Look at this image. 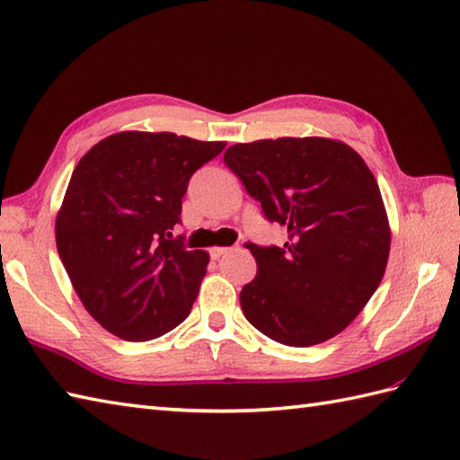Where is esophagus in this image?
Returning a JSON list of instances; mask_svg holds the SVG:
<instances>
[{
  "label": "esophagus",
  "instance_id": "1",
  "mask_svg": "<svg viewBox=\"0 0 460 460\" xmlns=\"http://www.w3.org/2000/svg\"><path fill=\"white\" fill-rule=\"evenodd\" d=\"M227 251H231L229 247H213L211 249V257L213 259H219V257H223V255H227Z\"/></svg>",
  "mask_w": 460,
  "mask_h": 460
}]
</instances>
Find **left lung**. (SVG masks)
I'll return each mask as SVG.
<instances>
[{
  "mask_svg": "<svg viewBox=\"0 0 460 460\" xmlns=\"http://www.w3.org/2000/svg\"><path fill=\"white\" fill-rule=\"evenodd\" d=\"M223 160L288 231L282 247L247 243L257 277L241 290L243 314L285 346L334 338L387 267L392 229L374 173L348 144L318 136L235 144Z\"/></svg>",
  "mask_w": 460,
  "mask_h": 460,
  "instance_id": "obj_1",
  "label": "left lung"
}]
</instances>
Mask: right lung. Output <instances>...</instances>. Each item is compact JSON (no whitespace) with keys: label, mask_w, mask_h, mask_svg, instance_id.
<instances>
[{"label":"right lung","mask_w":460,"mask_h":460,"mask_svg":"<svg viewBox=\"0 0 460 460\" xmlns=\"http://www.w3.org/2000/svg\"><path fill=\"white\" fill-rule=\"evenodd\" d=\"M225 146L130 130L76 164L57 213V251L83 306L111 334L146 341L188 318L209 255L170 237L193 172Z\"/></svg>","instance_id":"add662e5"}]
</instances>
